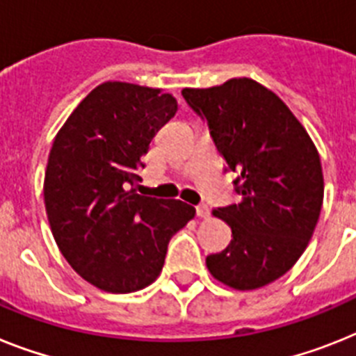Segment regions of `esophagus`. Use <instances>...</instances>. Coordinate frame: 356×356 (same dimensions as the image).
Here are the masks:
<instances>
[{
	"label": "esophagus",
	"mask_w": 356,
	"mask_h": 356,
	"mask_svg": "<svg viewBox=\"0 0 356 356\" xmlns=\"http://www.w3.org/2000/svg\"><path fill=\"white\" fill-rule=\"evenodd\" d=\"M195 211H197V217H201V219H208V217H210V208H208L206 204L197 206Z\"/></svg>",
	"instance_id": "esophagus-1"
}]
</instances>
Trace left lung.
<instances>
[{"mask_svg":"<svg viewBox=\"0 0 356 356\" xmlns=\"http://www.w3.org/2000/svg\"><path fill=\"white\" fill-rule=\"evenodd\" d=\"M183 97L238 173L241 202L213 210L234 238L206 266L229 288H262L293 268L315 232L324 201L321 155L284 101L250 77L184 88Z\"/></svg>","mask_w":356,"mask_h":356,"instance_id":"1","label":"left lung"}]
</instances>
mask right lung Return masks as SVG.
I'll return each instance as SVG.
<instances>
[{
    "instance_id": "obj_1",
    "label": "right lung",
    "mask_w": 356,
    "mask_h": 356,
    "mask_svg": "<svg viewBox=\"0 0 356 356\" xmlns=\"http://www.w3.org/2000/svg\"><path fill=\"white\" fill-rule=\"evenodd\" d=\"M175 112V97L161 88L106 81L77 104L54 139L43 184L50 229L68 264L103 291L150 286L170 238L195 217L186 202L132 188L152 139Z\"/></svg>"
}]
</instances>
